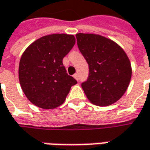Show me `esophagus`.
Here are the masks:
<instances>
[{
  "label": "esophagus",
  "mask_w": 150,
  "mask_h": 150,
  "mask_svg": "<svg viewBox=\"0 0 150 150\" xmlns=\"http://www.w3.org/2000/svg\"><path fill=\"white\" fill-rule=\"evenodd\" d=\"M73 77H74V78H75L76 80H79V76H78V75H77V74H75V75H73Z\"/></svg>",
  "instance_id": "34e87169"
}]
</instances>
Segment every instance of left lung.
<instances>
[{
	"mask_svg": "<svg viewBox=\"0 0 150 150\" xmlns=\"http://www.w3.org/2000/svg\"><path fill=\"white\" fill-rule=\"evenodd\" d=\"M78 48L89 65V76L81 84L92 104L110 105L125 93L131 79L130 61L115 42L100 35L76 34Z\"/></svg>",
	"mask_w": 150,
	"mask_h": 150,
	"instance_id": "1",
	"label": "left lung"
}]
</instances>
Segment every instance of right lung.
<instances>
[{"label":"right lung","instance_id":"right-lung-1","mask_svg":"<svg viewBox=\"0 0 150 150\" xmlns=\"http://www.w3.org/2000/svg\"><path fill=\"white\" fill-rule=\"evenodd\" d=\"M75 44V36L53 34L30 45L21 55L19 80L33 105L52 110L61 105L77 81L66 73L63 58Z\"/></svg>","mask_w":150,"mask_h":150}]
</instances>
